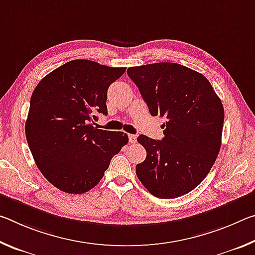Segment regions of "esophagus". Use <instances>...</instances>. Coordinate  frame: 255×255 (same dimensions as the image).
Instances as JSON below:
<instances>
[{"label":"esophagus","mask_w":255,"mask_h":255,"mask_svg":"<svg viewBox=\"0 0 255 255\" xmlns=\"http://www.w3.org/2000/svg\"><path fill=\"white\" fill-rule=\"evenodd\" d=\"M128 138H129V143H135L136 141V136L135 135H128Z\"/></svg>","instance_id":"esophagus-1"}]
</instances>
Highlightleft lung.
<instances>
[{"mask_svg":"<svg viewBox=\"0 0 255 255\" xmlns=\"http://www.w3.org/2000/svg\"><path fill=\"white\" fill-rule=\"evenodd\" d=\"M152 116L165 118L164 137L137 141L146 158L137 178L153 196L171 199L198 187L213 167L222 145L224 107L206 77L175 63L129 67Z\"/></svg>","mask_w":255,"mask_h":255,"instance_id":"1","label":"left lung"}]
</instances>
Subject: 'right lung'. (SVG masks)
Segmentation results:
<instances>
[{
    "label": "right lung",
    "mask_w": 255,
    "mask_h": 255,
    "mask_svg": "<svg viewBox=\"0 0 255 255\" xmlns=\"http://www.w3.org/2000/svg\"><path fill=\"white\" fill-rule=\"evenodd\" d=\"M126 72L74 59L42 79L32 92L25 137L42 175L67 193H84L100 182L127 133L93 127L107 115V92Z\"/></svg>",
    "instance_id": "1"
}]
</instances>
